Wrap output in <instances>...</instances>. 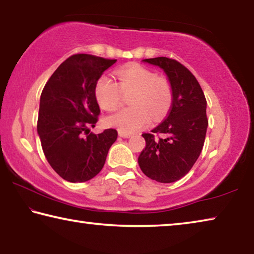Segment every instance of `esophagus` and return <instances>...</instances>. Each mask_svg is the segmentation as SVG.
Masks as SVG:
<instances>
[{
    "label": "esophagus",
    "instance_id": "obj_1",
    "mask_svg": "<svg viewBox=\"0 0 254 254\" xmlns=\"http://www.w3.org/2000/svg\"><path fill=\"white\" fill-rule=\"evenodd\" d=\"M119 135L121 137H130L131 134H128V133H124V132H119Z\"/></svg>",
    "mask_w": 254,
    "mask_h": 254
}]
</instances>
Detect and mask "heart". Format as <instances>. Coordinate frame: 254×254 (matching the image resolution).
<instances>
[{"label":"heart","instance_id":"1","mask_svg":"<svg viewBox=\"0 0 254 254\" xmlns=\"http://www.w3.org/2000/svg\"><path fill=\"white\" fill-rule=\"evenodd\" d=\"M119 85L110 76L103 75L95 86V97L102 109L113 111L121 103L122 92H132L127 109L107 117V126L124 133H133L151 120H160L169 111L173 93L168 81L147 67L131 65L117 70Z\"/></svg>","mask_w":254,"mask_h":254}]
</instances>
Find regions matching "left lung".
<instances>
[{
    "label": "left lung",
    "mask_w": 254,
    "mask_h": 254,
    "mask_svg": "<svg viewBox=\"0 0 254 254\" xmlns=\"http://www.w3.org/2000/svg\"><path fill=\"white\" fill-rule=\"evenodd\" d=\"M168 77L173 102L168 117L151 133H143L145 147L137 158L142 173L158 183H174L191 169L203 149L206 130V98L195 76L177 60L143 59ZM161 134V138H156Z\"/></svg>",
    "instance_id": "1"
}]
</instances>
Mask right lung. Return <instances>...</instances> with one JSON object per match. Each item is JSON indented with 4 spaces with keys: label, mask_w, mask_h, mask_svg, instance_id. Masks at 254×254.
<instances>
[{
    "label": "right lung",
    "mask_w": 254,
    "mask_h": 254,
    "mask_svg": "<svg viewBox=\"0 0 254 254\" xmlns=\"http://www.w3.org/2000/svg\"><path fill=\"white\" fill-rule=\"evenodd\" d=\"M117 59L78 54L67 58L47 81L40 96L37 130L47 160L60 177L84 183L100 173L118 131L94 134L100 115L95 86Z\"/></svg>",
    "instance_id": "obj_1"
}]
</instances>
